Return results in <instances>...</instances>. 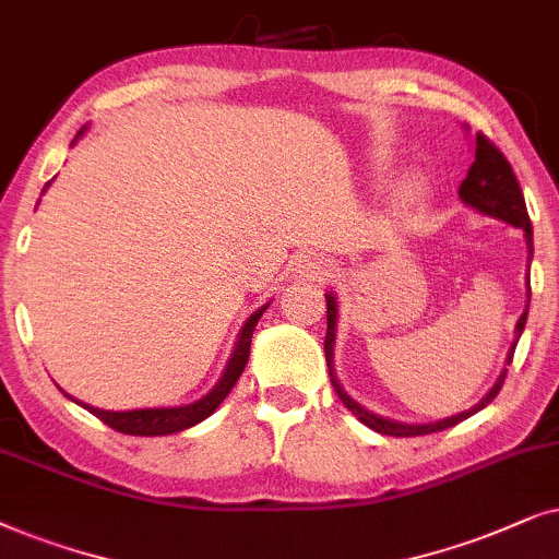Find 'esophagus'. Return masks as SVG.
I'll return each instance as SVG.
<instances>
[{"label":"esophagus","instance_id":"obj_1","mask_svg":"<svg viewBox=\"0 0 559 559\" xmlns=\"http://www.w3.org/2000/svg\"><path fill=\"white\" fill-rule=\"evenodd\" d=\"M296 271L307 275V278H324V275H330L332 265L330 260L319 258L314 252H307V255H299V260H296Z\"/></svg>","mask_w":559,"mask_h":559}]
</instances>
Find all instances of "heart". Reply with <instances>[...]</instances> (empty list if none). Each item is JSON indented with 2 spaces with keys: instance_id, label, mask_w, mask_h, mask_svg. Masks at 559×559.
Segmentation results:
<instances>
[{
  "instance_id": "obj_1",
  "label": "heart",
  "mask_w": 559,
  "mask_h": 559,
  "mask_svg": "<svg viewBox=\"0 0 559 559\" xmlns=\"http://www.w3.org/2000/svg\"><path fill=\"white\" fill-rule=\"evenodd\" d=\"M416 193H419V183H416V181H408V183H404V189H401V191H399L396 202H401V204L412 202V199L416 197Z\"/></svg>"
}]
</instances>
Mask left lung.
Listing matches in <instances>:
<instances>
[{
	"label": "left lung",
	"mask_w": 559,
	"mask_h": 559,
	"mask_svg": "<svg viewBox=\"0 0 559 559\" xmlns=\"http://www.w3.org/2000/svg\"><path fill=\"white\" fill-rule=\"evenodd\" d=\"M460 202L465 206H471L483 217H490V219H498V222H506V225L522 229L524 233V240H526V250H530V263H532V255H534V237H532V222H530V214H526V204H524V193H522V186H519L516 176H513V170L509 166V160L503 158V153L498 151V147L490 143L486 135H475V158H473V166L467 170L465 181L460 183ZM530 281V278H526ZM326 299V337H324V355H326V368H330V381L334 385V391H337V396L342 404H345L353 416H357L366 427H370L378 435H389V437H419V435H431V431H442V429H450L455 427V424L465 421L467 416L478 414L480 408H486L490 401L498 396V391H501L503 385V378H506V368L503 373L498 376V381L493 383V389H490L486 396H483L478 404L465 408V412H460L455 416H444V419H437V421H424V424H414V421H399V419H391V416H381L376 412H370L360 404V401H355L349 393L342 389V383L337 381V373H334V337H337V296L332 292L324 294ZM530 301H532V288L530 294H526V309L524 314L519 317L516 322V340H513V345L509 349V355H506V362L511 366V357H513V349H516V342L522 337L524 332V324H526V311H530Z\"/></svg>",
	"instance_id": "left-lung-1"
}]
</instances>
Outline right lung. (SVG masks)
Wrapping results in <instances>:
<instances>
[{"mask_svg":"<svg viewBox=\"0 0 559 559\" xmlns=\"http://www.w3.org/2000/svg\"><path fill=\"white\" fill-rule=\"evenodd\" d=\"M88 124L79 130V135L73 138V143L84 135ZM71 143V145H73ZM50 186V181L46 183V189ZM43 189V191H46ZM271 307V301L263 304L258 311H252L248 317V322L242 324L240 334H237V342H235V349L233 355H229L227 366H225V373L217 381V385L202 396L199 401H191V404H183V406H153V408H132V412H109V408H96L92 404H84V401L69 396L61 389V393L66 399H71L73 404H79L81 408H86L88 414H94L96 419H102L107 427L122 431V435H135V437H163V435H176V431H183L193 427V424L204 421L206 416H212L217 412V406L222 401L227 399V393L233 391V385L237 383V378L242 376L245 366H248V357H250V342H252V332H255V324L258 319L263 317V311Z\"/></svg>","mask_w":559,"mask_h":559,"instance_id":"add662e5","label":"right lung"}]
</instances>
